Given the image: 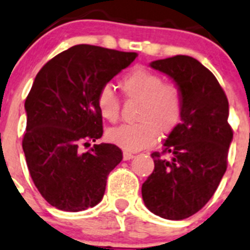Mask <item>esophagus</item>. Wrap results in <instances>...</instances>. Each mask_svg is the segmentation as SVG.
<instances>
[{
    "label": "esophagus",
    "mask_w": 250,
    "mask_h": 250,
    "mask_svg": "<svg viewBox=\"0 0 250 250\" xmlns=\"http://www.w3.org/2000/svg\"><path fill=\"white\" fill-rule=\"evenodd\" d=\"M133 158H134V155L132 153H129V151H123V160H130Z\"/></svg>",
    "instance_id": "1"
}]
</instances>
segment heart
Listing matches in <instances>:
<instances>
[{"instance_id":"obj_1","label":"heart","mask_w":250,"mask_h":250,"mask_svg":"<svg viewBox=\"0 0 250 250\" xmlns=\"http://www.w3.org/2000/svg\"><path fill=\"white\" fill-rule=\"evenodd\" d=\"M120 86L127 99L141 101L137 113L139 122L109 129V142L125 150H142L157 143L159 133L167 136L178 127L183 117L184 96L176 83H164L159 74L138 66L128 72ZM97 108L108 122L120 118L121 101L111 86L100 90Z\"/></svg>"}]
</instances>
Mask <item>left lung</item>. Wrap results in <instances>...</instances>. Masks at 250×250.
<instances>
[{"label": "left lung", "instance_id": "obj_1", "mask_svg": "<svg viewBox=\"0 0 250 250\" xmlns=\"http://www.w3.org/2000/svg\"><path fill=\"white\" fill-rule=\"evenodd\" d=\"M150 66L180 87L184 111L162 153L151 154L154 170L142 185V196L154 214L185 220L209 201L227 169L233 139L228 100L213 74L193 58L176 55L151 62ZM164 153L172 158L167 160Z\"/></svg>", "mask_w": 250, "mask_h": 250}]
</instances>
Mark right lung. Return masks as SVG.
I'll use <instances>...</instances> for the list:
<instances>
[{
	"label": "right lung",
	"instance_id": "obj_1",
	"mask_svg": "<svg viewBox=\"0 0 250 250\" xmlns=\"http://www.w3.org/2000/svg\"><path fill=\"white\" fill-rule=\"evenodd\" d=\"M137 53L74 45L37 74L24 102L22 146L34 185L58 209L79 212L104 197L107 176L122 160L114 144H93L104 134L100 90L129 66Z\"/></svg>",
	"mask_w": 250,
	"mask_h": 250
}]
</instances>
